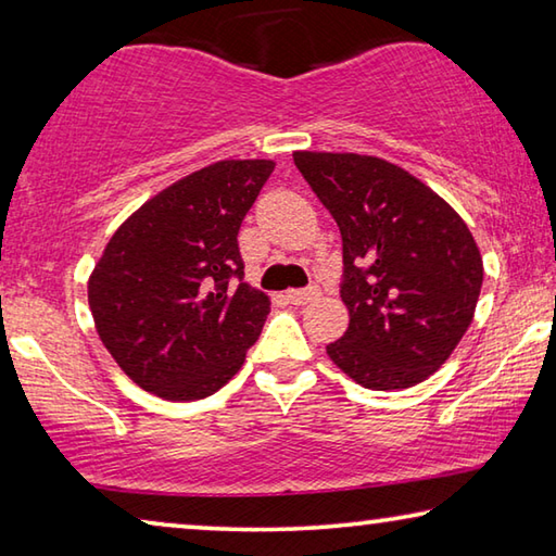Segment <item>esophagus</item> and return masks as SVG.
I'll list each match as a JSON object with an SVG mask.
<instances>
[{"mask_svg": "<svg viewBox=\"0 0 556 556\" xmlns=\"http://www.w3.org/2000/svg\"><path fill=\"white\" fill-rule=\"evenodd\" d=\"M318 296V289L316 287H308V289H291L287 291V301L294 306H304L308 301H314Z\"/></svg>", "mask_w": 556, "mask_h": 556, "instance_id": "esophagus-1", "label": "esophagus"}]
</instances>
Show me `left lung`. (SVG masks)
Segmentation results:
<instances>
[{
    "label": "left lung",
    "instance_id": "obj_1",
    "mask_svg": "<svg viewBox=\"0 0 556 556\" xmlns=\"http://www.w3.org/2000/svg\"><path fill=\"white\" fill-rule=\"evenodd\" d=\"M343 238L348 331L326 353L368 390H404L448 361L473 321L483 257L464 218L378 156L294 152Z\"/></svg>",
    "mask_w": 556,
    "mask_h": 556
}]
</instances>
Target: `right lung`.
Returning a JSON list of instances; mask_svg holds the SVG:
<instances>
[{
	"label": "right lung",
	"mask_w": 556,
	"mask_h": 556,
	"mask_svg": "<svg viewBox=\"0 0 556 556\" xmlns=\"http://www.w3.org/2000/svg\"><path fill=\"white\" fill-rule=\"evenodd\" d=\"M275 172L228 159L184 176L112 235L88 281L102 345L131 382L172 402L218 392L269 314L238 248L242 218Z\"/></svg>",
	"instance_id": "add662e5"
}]
</instances>
